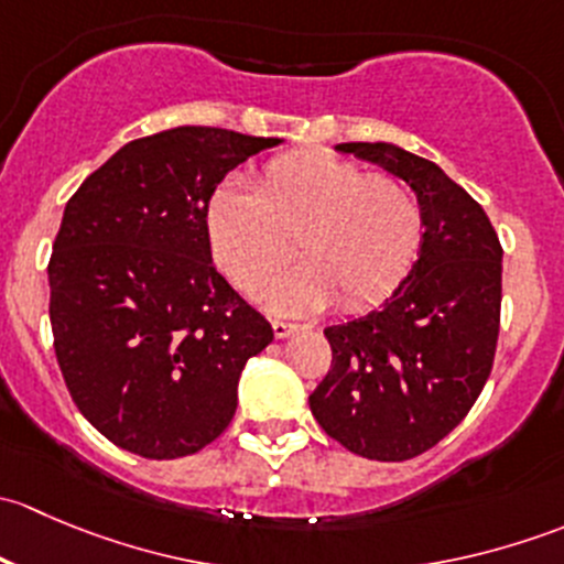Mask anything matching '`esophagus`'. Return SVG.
Segmentation results:
<instances>
[{
    "label": "esophagus",
    "instance_id": "34e87169",
    "mask_svg": "<svg viewBox=\"0 0 564 564\" xmlns=\"http://www.w3.org/2000/svg\"><path fill=\"white\" fill-rule=\"evenodd\" d=\"M300 324L294 322H283V318H272V333H275V338H289L292 333H297Z\"/></svg>",
    "mask_w": 564,
    "mask_h": 564
}]
</instances>
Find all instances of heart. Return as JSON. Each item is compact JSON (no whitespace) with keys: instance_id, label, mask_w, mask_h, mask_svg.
Listing matches in <instances>:
<instances>
[{"instance_id":"obj_1","label":"heart","mask_w":564,"mask_h":564,"mask_svg":"<svg viewBox=\"0 0 564 564\" xmlns=\"http://www.w3.org/2000/svg\"><path fill=\"white\" fill-rule=\"evenodd\" d=\"M218 270L242 292H261L281 314H311L338 297L357 311L390 297L414 270L425 218L406 182L368 174L327 152H286L261 169L259 185L224 182L204 213Z\"/></svg>"}]
</instances>
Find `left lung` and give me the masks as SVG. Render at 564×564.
Here are the masks:
<instances>
[{
    "instance_id": "obj_1",
    "label": "left lung",
    "mask_w": 564,
    "mask_h": 564,
    "mask_svg": "<svg viewBox=\"0 0 564 564\" xmlns=\"http://www.w3.org/2000/svg\"><path fill=\"white\" fill-rule=\"evenodd\" d=\"M335 150L401 176L423 207L425 240L382 308L324 329L333 366L308 403L346 451L406 460L456 429L491 373L502 246L480 204L436 163L384 141Z\"/></svg>"
}]
</instances>
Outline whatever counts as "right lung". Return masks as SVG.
Returning <instances> with one entry per match:
<instances>
[{"mask_svg": "<svg viewBox=\"0 0 564 564\" xmlns=\"http://www.w3.org/2000/svg\"><path fill=\"white\" fill-rule=\"evenodd\" d=\"M281 139L224 128L144 135L82 182L48 261L51 329L78 412L122 451L182 458L237 412L272 327L213 267L215 187Z\"/></svg>", "mask_w": 564, "mask_h": 564, "instance_id": "1", "label": "right lung"}]
</instances>
